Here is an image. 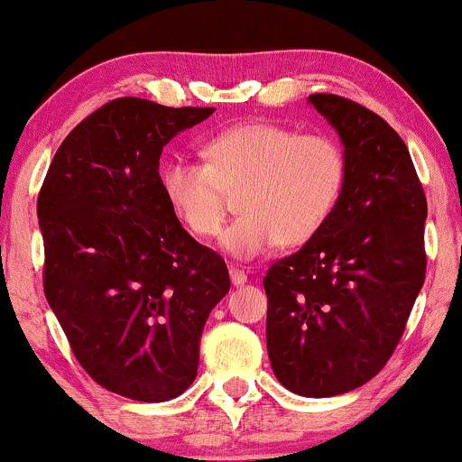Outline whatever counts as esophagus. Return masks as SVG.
Returning <instances> with one entry per match:
<instances>
[{
    "mask_svg": "<svg viewBox=\"0 0 462 462\" xmlns=\"http://www.w3.org/2000/svg\"><path fill=\"white\" fill-rule=\"evenodd\" d=\"M230 280L235 286H243L247 282V275H245V272H241V269L230 267Z\"/></svg>",
    "mask_w": 462,
    "mask_h": 462,
    "instance_id": "1",
    "label": "esophagus"
}]
</instances>
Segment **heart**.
Wrapping results in <instances>:
<instances>
[{
    "mask_svg": "<svg viewBox=\"0 0 462 462\" xmlns=\"http://www.w3.org/2000/svg\"><path fill=\"white\" fill-rule=\"evenodd\" d=\"M206 161L176 156L161 169L171 213L199 238L219 232L227 193L241 215L221 235V247L241 261L310 241L330 217L346 182V153L328 134H298L278 124H243L204 147Z\"/></svg>",
    "mask_w": 462,
    "mask_h": 462,
    "instance_id": "heart-1",
    "label": "heart"
}]
</instances>
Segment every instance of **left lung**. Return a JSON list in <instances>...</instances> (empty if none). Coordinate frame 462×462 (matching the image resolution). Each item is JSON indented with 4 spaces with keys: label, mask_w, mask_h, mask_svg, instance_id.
<instances>
[{
    "label": "left lung",
    "mask_w": 462,
    "mask_h": 462,
    "mask_svg": "<svg viewBox=\"0 0 462 462\" xmlns=\"http://www.w3.org/2000/svg\"><path fill=\"white\" fill-rule=\"evenodd\" d=\"M309 104L341 139L346 182L321 230L264 275L267 352L286 389L332 397L369 383L400 343L426 280L428 204L383 116L338 95Z\"/></svg>",
    "instance_id": "obj_1"
}]
</instances>
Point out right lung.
Here are the masks:
<instances>
[{"instance_id":"1","label":"right lung","mask_w":462,"mask_h":462,"mask_svg":"<svg viewBox=\"0 0 462 462\" xmlns=\"http://www.w3.org/2000/svg\"><path fill=\"white\" fill-rule=\"evenodd\" d=\"M213 113L113 99L69 132L39 193L50 309L87 374L130 400L189 389L230 291L224 258L184 230L158 173L162 147Z\"/></svg>"}]
</instances>
